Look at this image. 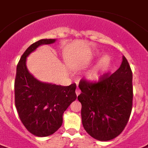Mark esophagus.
Returning <instances> with one entry per match:
<instances>
[{"label": "esophagus", "instance_id": "34e87169", "mask_svg": "<svg viewBox=\"0 0 148 148\" xmlns=\"http://www.w3.org/2000/svg\"><path fill=\"white\" fill-rule=\"evenodd\" d=\"M80 93H81V91H80V89L77 88L76 90H75V94H76L77 96H79V95H80Z\"/></svg>", "mask_w": 148, "mask_h": 148}]
</instances>
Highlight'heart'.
<instances>
[{
  "mask_svg": "<svg viewBox=\"0 0 148 148\" xmlns=\"http://www.w3.org/2000/svg\"><path fill=\"white\" fill-rule=\"evenodd\" d=\"M101 52L97 50L91 51L87 58L84 60L82 62L85 63H91L95 60H97L101 56ZM111 62H112V58L110 55L108 53L102 55L97 61V63L86 72L85 75V79L89 82H96L99 81L101 79V77L107 72V69H109Z\"/></svg>",
  "mask_w": 148,
  "mask_h": 148,
  "instance_id": "b5f03b06",
  "label": "heart"
}]
</instances>
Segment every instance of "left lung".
I'll return each instance as SVG.
<instances>
[{
  "mask_svg": "<svg viewBox=\"0 0 148 148\" xmlns=\"http://www.w3.org/2000/svg\"><path fill=\"white\" fill-rule=\"evenodd\" d=\"M82 122L88 135L96 140L115 138L125 129L132 108V73L126 58L111 75L97 83L81 80Z\"/></svg>",
  "mask_w": 148,
  "mask_h": 148,
  "instance_id": "left-lung-1",
  "label": "left lung"
}]
</instances>
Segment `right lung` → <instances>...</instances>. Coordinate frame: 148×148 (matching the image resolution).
Segmentation results:
<instances>
[{"label": "right lung", "instance_id": "add662e5", "mask_svg": "<svg viewBox=\"0 0 148 148\" xmlns=\"http://www.w3.org/2000/svg\"><path fill=\"white\" fill-rule=\"evenodd\" d=\"M56 39H41L28 47L16 67L15 105L24 126L32 135L46 137L60 128L63 115L69 106L75 101L76 85L62 86L44 82L37 79L26 66L29 55L39 46L50 45Z\"/></svg>", "mask_w": 148, "mask_h": 148}]
</instances>
